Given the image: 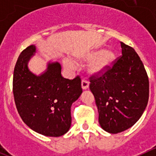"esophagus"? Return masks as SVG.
Segmentation results:
<instances>
[{
	"label": "esophagus",
	"instance_id": "esophagus-1",
	"mask_svg": "<svg viewBox=\"0 0 156 156\" xmlns=\"http://www.w3.org/2000/svg\"><path fill=\"white\" fill-rule=\"evenodd\" d=\"M81 87H82L83 90H86V89H87L88 87H89V83H88V81L85 80H83L81 81Z\"/></svg>",
	"mask_w": 156,
	"mask_h": 156
}]
</instances>
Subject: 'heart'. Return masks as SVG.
I'll return each instance as SVG.
<instances>
[{"mask_svg": "<svg viewBox=\"0 0 156 156\" xmlns=\"http://www.w3.org/2000/svg\"><path fill=\"white\" fill-rule=\"evenodd\" d=\"M115 53L111 50H97L86 54L82 61L91 62L87 67L89 73L94 76L104 74L110 68L115 60ZM64 66L69 69H73L75 64L69 59H65Z\"/></svg>", "mask_w": 156, "mask_h": 156, "instance_id": "heart-1", "label": "heart"}]
</instances>
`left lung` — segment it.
<instances>
[{"label": "left lung", "mask_w": 156, "mask_h": 156, "mask_svg": "<svg viewBox=\"0 0 156 156\" xmlns=\"http://www.w3.org/2000/svg\"><path fill=\"white\" fill-rule=\"evenodd\" d=\"M120 44L122 55L104 74L90 77L99 123L110 133L133 126L142 115L149 97V81L143 62L133 48Z\"/></svg>", "instance_id": "8db88e82"}]
</instances>
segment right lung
Wrapping results in <instances>:
<instances>
[{"mask_svg":"<svg viewBox=\"0 0 156 156\" xmlns=\"http://www.w3.org/2000/svg\"><path fill=\"white\" fill-rule=\"evenodd\" d=\"M35 52V45L27 47L15 66L13 94L16 108L30 129L48 137H60L69 129L72 104L83 92L80 77H62L58 62H49L44 73L35 75L27 66Z\"/></svg>","mask_w":156,"mask_h":156,"instance_id":"add662e5","label":"right lung"}]
</instances>
